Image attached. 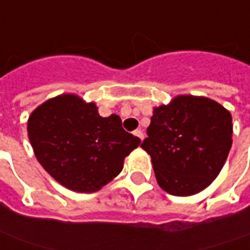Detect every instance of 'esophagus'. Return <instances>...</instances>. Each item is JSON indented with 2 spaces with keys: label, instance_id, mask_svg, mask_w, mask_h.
<instances>
[{
  "label": "esophagus",
  "instance_id": "1",
  "mask_svg": "<svg viewBox=\"0 0 250 250\" xmlns=\"http://www.w3.org/2000/svg\"><path fill=\"white\" fill-rule=\"evenodd\" d=\"M134 135H135V137H138L140 140H144V131H142L141 128L135 130V131H134Z\"/></svg>",
  "mask_w": 250,
  "mask_h": 250
}]
</instances>
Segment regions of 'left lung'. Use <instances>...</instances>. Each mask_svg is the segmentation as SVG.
<instances>
[{
  "label": "left lung",
  "instance_id": "1",
  "mask_svg": "<svg viewBox=\"0 0 250 250\" xmlns=\"http://www.w3.org/2000/svg\"><path fill=\"white\" fill-rule=\"evenodd\" d=\"M141 148L151 155L162 189L189 196L219 176L232 144V117L220 104L180 95L153 109Z\"/></svg>",
  "mask_w": 250,
  "mask_h": 250
}]
</instances>
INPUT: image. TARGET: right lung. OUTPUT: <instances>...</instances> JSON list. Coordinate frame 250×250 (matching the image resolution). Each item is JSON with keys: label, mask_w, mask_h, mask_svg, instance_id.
I'll list each match as a JSON object with an SVG mask.
<instances>
[{"label": "right lung", "mask_w": 250, "mask_h": 250, "mask_svg": "<svg viewBox=\"0 0 250 250\" xmlns=\"http://www.w3.org/2000/svg\"><path fill=\"white\" fill-rule=\"evenodd\" d=\"M27 133L41 166L77 192H95L112 181L141 142L117 115L101 117L95 104L72 94L40 105L29 117Z\"/></svg>", "instance_id": "obj_1"}]
</instances>
